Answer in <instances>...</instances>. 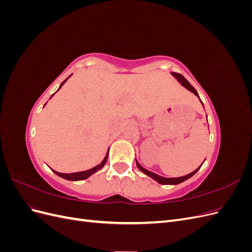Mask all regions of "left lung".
<instances>
[{
	"label": "left lung",
	"instance_id": "left-lung-1",
	"mask_svg": "<svg viewBox=\"0 0 252 252\" xmlns=\"http://www.w3.org/2000/svg\"><path fill=\"white\" fill-rule=\"evenodd\" d=\"M171 74L182 84L183 86H184L185 88H187L189 91H191V93H193L197 97L200 98L199 94H197V91L193 88V86L190 85V83H189L184 77H183L182 74L177 73V72H171ZM200 101H201V98H200ZM201 103L203 104L202 101H201ZM135 161H136V159H135ZM202 165H203V164H202ZM202 165H201V166H202ZM136 166H138V168H139L142 172H144L145 174H147L148 177H150V178L154 179L155 181H157V182L158 183V184H163V185H178V184H180V183L188 180L189 178H191L192 175L195 174V173L197 172V170H199V169L201 168V166H200L199 168H196V169H195L194 171H192L191 173H189V174H187V175H184V177H180V178H164V177H161V175H158V174H157V173H155V172H151V171H149V170H147V169H145L143 166H141V165L139 164L138 161H136Z\"/></svg>",
	"mask_w": 252,
	"mask_h": 252
}]
</instances>
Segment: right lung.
Wrapping results in <instances>:
<instances>
[{
	"label": "right lung",
	"instance_id": "obj_1",
	"mask_svg": "<svg viewBox=\"0 0 252 252\" xmlns=\"http://www.w3.org/2000/svg\"><path fill=\"white\" fill-rule=\"evenodd\" d=\"M70 75H71V74H70ZM70 75H69V77H70ZM69 77H68L62 84H61L60 88L64 85V83H65L68 79H69ZM60 88H59V89H60ZM59 89H58V90H59ZM52 95H53V94H52ZM52 95H51V96H52ZM108 152H109V149L107 150V154H106V156H105L104 159L102 161V163L96 165L95 167H94V168H91V169H88V170H85V171H80V172H73V173H61V172H58V171H55V170H52V171L55 172L57 175H59V177L63 178V179H65V180H69V181H82V180H85V179L89 178L91 174H94V173H95L96 171L101 170V169L103 168L104 165L106 164V162H107Z\"/></svg>",
	"mask_w": 252,
	"mask_h": 252
}]
</instances>
